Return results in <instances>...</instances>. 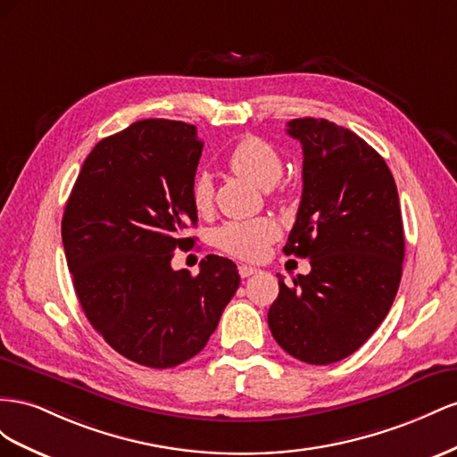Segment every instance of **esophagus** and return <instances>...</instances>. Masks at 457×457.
I'll return each instance as SVG.
<instances>
[{
	"label": "esophagus",
	"mask_w": 457,
	"mask_h": 457,
	"mask_svg": "<svg viewBox=\"0 0 457 457\" xmlns=\"http://www.w3.org/2000/svg\"><path fill=\"white\" fill-rule=\"evenodd\" d=\"M254 273H258V268L246 266V264L239 266V276H241V278H251V276H254Z\"/></svg>",
	"instance_id": "esophagus-1"
}]
</instances>
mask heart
<instances>
[{"label":"heart","mask_w":457,"mask_h":457,"mask_svg":"<svg viewBox=\"0 0 457 457\" xmlns=\"http://www.w3.org/2000/svg\"><path fill=\"white\" fill-rule=\"evenodd\" d=\"M228 166L264 189L276 184L283 172V161L278 149L258 136L241 137L228 154ZM212 178L206 172L195 176L191 184L193 206L199 212H208L212 208ZM279 231L278 221L268 216L226 221L214 231V245L221 253L236 258L258 260L266 253V246L279 237Z\"/></svg>","instance_id":"1"}]
</instances>
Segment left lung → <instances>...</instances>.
<instances>
[{
    "instance_id": "left-lung-1",
    "label": "left lung",
    "mask_w": 457,
    "mask_h": 457,
    "mask_svg": "<svg viewBox=\"0 0 457 457\" xmlns=\"http://www.w3.org/2000/svg\"><path fill=\"white\" fill-rule=\"evenodd\" d=\"M303 199L285 245L312 271L285 285L270 331L293 358L328 366L356 352L386 318L402 278L403 228L395 178L360 136L325 119H295Z\"/></svg>"
}]
</instances>
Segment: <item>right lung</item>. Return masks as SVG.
I'll return each instance as SVG.
<instances>
[{
    "mask_svg": "<svg viewBox=\"0 0 457 457\" xmlns=\"http://www.w3.org/2000/svg\"><path fill=\"white\" fill-rule=\"evenodd\" d=\"M197 128L149 119L91 149L64 206L61 236L78 301L105 341L141 366H179L204 348L239 287L237 266L208 254L199 276L172 270L197 224L191 184Z\"/></svg>",
    "mask_w": 457,
    "mask_h": 457,
    "instance_id": "right-lung-1",
    "label": "right lung"
}]
</instances>
